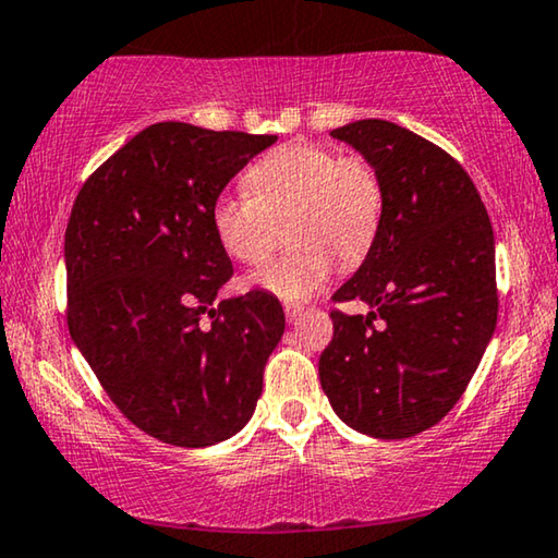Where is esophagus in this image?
Segmentation results:
<instances>
[{"label":"esophagus","mask_w":558,"mask_h":558,"mask_svg":"<svg viewBox=\"0 0 558 558\" xmlns=\"http://www.w3.org/2000/svg\"><path fill=\"white\" fill-rule=\"evenodd\" d=\"M301 316H303L301 305H286V318H288V324H298V320H301Z\"/></svg>","instance_id":"34e87169"}]
</instances>
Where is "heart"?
<instances>
[{"instance_id":"b5f03b06","label":"heart","mask_w":558,"mask_h":558,"mask_svg":"<svg viewBox=\"0 0 558 558\" xmlns=\"http://www.w3.org/2000/svg\"><path fill=\"white\" fill-rule=\"evenodd\" d=\"M247 194H219L211 230L232 260L260 265L270 257L286 222V253L257 270L250 282L286 303H303L326 286L333 257L359 265L381 227L384 186L364 156L333 148L286 144L255 161L245 174Z\"/></svg>"}]
</instances>
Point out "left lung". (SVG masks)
<instances>
[{
    "label": "left lung",
    "mask_w": 558,
    "mask_h": 558,
    "mask_svg": "<svg viewBox=\"0 0 558 558\" xmlns=\"http://www.w3.org/2000/svg\"><path fill=\"white\" fill-rule=\"evenodd\" d=\"M331 136L376 169L384 211L374 247L333 293L372 311L331 313L320 387L356 433L404 439L452 410L488 349L498 318L496 240L465 169L427 138L381 119Z\"/></svg>",
    "instance_id": "obj_1"
}]
</instances>
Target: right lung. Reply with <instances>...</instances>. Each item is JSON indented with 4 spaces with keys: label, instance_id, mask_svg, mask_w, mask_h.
Masks as SVG:
<instances>
[{
    "label": "right lung",
    "instance_id": "1",
    "mask_svg": "<svg viewBox=\"0 0 558 558\" xmlns=\"http://www.w3.org/2000/svg\"><path fill=\"white\" fill-rule=\"evenodd\" d=\"M276 141L154 123L93 171L70 211V336L113 404L161 442L230 439L263 395L286 313L263 290L215 308L232 263L211 230V204Z\"/></svg>",
    "mask_w": 558,
    "mask_h": 558
}]
</instances>
